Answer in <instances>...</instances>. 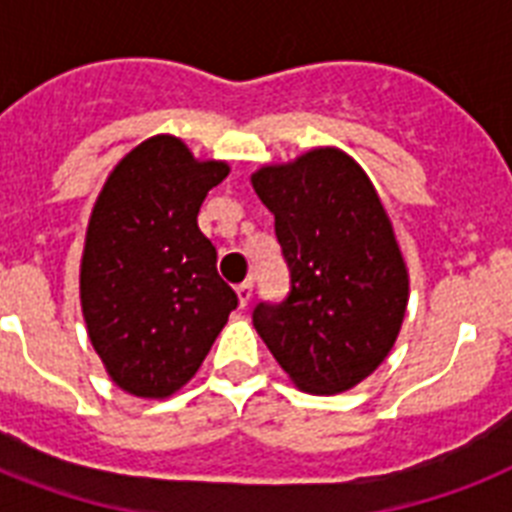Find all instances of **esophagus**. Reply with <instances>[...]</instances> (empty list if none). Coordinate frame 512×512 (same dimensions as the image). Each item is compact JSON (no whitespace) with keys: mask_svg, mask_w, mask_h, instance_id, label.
Returning <instances> with one entry per match:
<instances>
[{"mask_svg":"<svg viewBox=\"0 0 512 512\" xmlns=\"http://www.w3.org/2000/svg\"><path fill=\"white\" fill-rule=\"evenodd\" d=\"M236 297H239V308H247L249 300H252V281H244L236 287Z\"/></svg>","mask_w":512,"mask_h":512,"instance_id":"34e87169","label":"esophagus"}]
</instances>
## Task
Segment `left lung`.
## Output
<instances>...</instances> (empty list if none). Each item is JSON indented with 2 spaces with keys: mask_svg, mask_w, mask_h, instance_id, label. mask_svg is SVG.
<instances>
[{
  "mask_svg": "<svg viewBox=\"0 0 512 512\" xmlns=\"http://www.w3.org/2000/svg\"><path fill=\"white\" fill-rule=\"evenodd\" d=\"M252 188L289 265L284 303H260L257 335L297 388L335 396L388 358L409 303V271L380 193L335 146L263 164Z\"/></svg>",
  "mask_w": 512,
  "mask_h": 512,
  "instance_id": "left-lung-1",
  "label": "left lung"
}]
</instances>
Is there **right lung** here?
<instances>
[{
	"label": "right lung",
	"instance_id": "1",
	"mask_svg": "<svg viewBox=\"0 0 512 512\" xmlns=\"http://www.w3.org/2000/svg\"><path fill=\"white\" fill-rule=\"evenodd\" d=\"M228 172V162L196 159L175 135H154L116 164L95 199L79 300L92 348L130 396L183 388L239 303L196 223Z\"/></svg>",
	"mask_w": 512,
	"mask_h": 512
}]
</instances>
